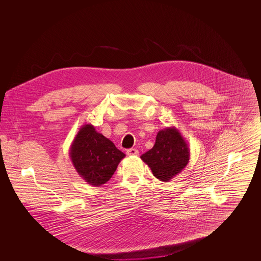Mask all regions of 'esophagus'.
<instances>
[{
	"label": "esophagus",
	"instance_id": "34e87169",
	"mask_svg": "<svg viewBox=\"0 0 261 261\" xmlns=\"http://www.w3.org/2000/svg\"><path fill=\"white\" fill-rule=\"evenodd\" d=\"M126 153H127V155H129V156H132V155H138V154H139V150L136 149H127Z\"/></svg>",
	"mask_w": 261,
	"mask_h": 261
}]
</instances>
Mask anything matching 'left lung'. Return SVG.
<instances>
[{
	"instance_id": "8db88e82",
	"label": "left lung",
	"mask_w": 261,
	"mask_h": 261,
	"mask_svg": "<svg viewBox=\"0 0 261 261\" xmlns=\"http://www.w3.org/2000/svg\"><path fill=\"white\" fill-rule=\"evenodd\" d=\"M155 178L168 182L186 167L190 149L185 139L175 127L161 130L152 149L141 155Z\"/></svg>"
}]
</instances>
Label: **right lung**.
<instances>
[{
  "label": "right lung",
  "instance_id": "add662e5",
  "mask_svg": "<svg viewBox=\"0 0 261 261\" xmlns=\"http://www.w3.org/2000/svg\"><path fill=\"white\" fill-rule=\"evenodd\" d=\"M69 156L78 175L91 186L99 187L112 178L125 154L93 125L85 124L75 136Z\"/></svg>",
  "mask_w": 261,
  "mask_h": 261
}]
</instances>
